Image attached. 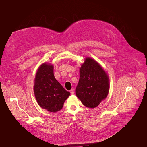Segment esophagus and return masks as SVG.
<instances>
[{
    "label": "esophagus",
    "instance_id": "esophagus-1",
    "mask_svg": "<svg viewBox=\"0 0 147 147\" xmlns=\"http://www.w3.org/2000/svg\"><path fill=\"white\" fill-rule=\"evenodd\" d=\"M69 92H70V94H71V95H73V94H74V89H71L70 90H69Z\"/></svg>",
    "mask_w": 147,
    "mask_h": 147
}]
</instances>
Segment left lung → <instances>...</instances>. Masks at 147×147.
<instances>
[{"label": "left lung", "mask_w": 147, "mask_h": 147, "mask_svg": "<svg viewBox=\"0 0 147 147\" xmlns=\"http://www.w3.org/2000/svg\"><path fill=\"white\" fill-rule=\"evenodd\" d=\"M109 77L101 66L86 58L80 69V79L76 94L82 104L89 108L97 107L108 95Z\"/></svg>", "instance_id": "1"}]
</instances>
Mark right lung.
I'll return each instance as SVG.
<instances>
[{
    "label": "right lung",
    "mask_w": 147,
    "mask_h": 147,
    "mask_svg": "<svg viewBox=\"0 0 147 147\" xmlns=\"http://www.w3.org/2000/svg\"><path fill=\"white\" fill-rule=\"evenodd\" d=\"M53 69L52 65L46 63L39 67L36 74L34 92L38 105L55 113L62 109L70 93L56 80Z\"/></svg>",
    "instance_id": "add662e5"
}]
</instances>
